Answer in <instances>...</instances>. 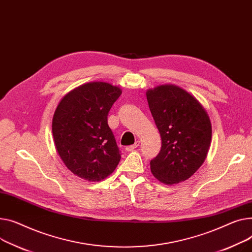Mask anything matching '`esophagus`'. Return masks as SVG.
Segmentation results:
<instances>
[{"label":"esophagus","mask_w":252,"mask_h":252,"mask_svg":"<svg viewBox=\"0 0 252 252\" xmlns=\"http://www.w3.org/2000/svg\"><path fill=\"white\" fill-rule=\"evenodd\" d=\"M139 146H140V142H139V141H137V142H136L135 144H133V145H130V146H127V147H126V150L127 151V152H130V151H132V150L137 149Z\"/></svg>","instance_id":"obj_1"}]
</instances>
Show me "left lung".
Listing matches in <instances>:
<instances>
[{
    "label": "left lung",
    "instance_id": "1",
    "mask_svg": "<svg viewBox=\"0 0 252 252\" xmlns=\"http://www.w3.org/2000/svg\"><path fill=\"white\" fill-rule=\"evenodd\" d=\"M162 146L151 160L152 174L165 184L189 179L206 160L212 139L210 117L197 100L175 85H161L146 93Z\"/></svg>",
    "mask_w": 252,
    "mask_h": 252
}]
</instances>
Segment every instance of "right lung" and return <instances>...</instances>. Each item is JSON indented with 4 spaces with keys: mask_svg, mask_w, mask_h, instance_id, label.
<instances>
[{
    "mask_svg": "<svg viewBox=\"0 0 252 252\" xmlns=\"http://www.w3.org/2000/svg\"><path fill=\"white\" fill-rule=\"evenodd\" d=\"M122 90L105 82L84 84L59 103L53 119L58 153L75 175L88 180L106 178L121 161V152L107 124L108 112Z\"/></svg>",
    "mask_w": 252,
    "mask_h": 252,
    "instance_id": "1",
    "label": "right lung"
}]
</instances>
